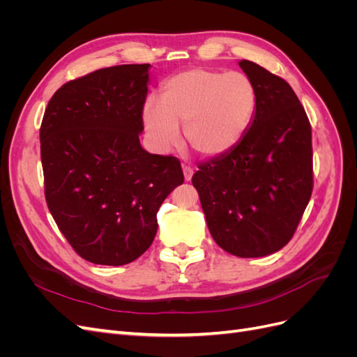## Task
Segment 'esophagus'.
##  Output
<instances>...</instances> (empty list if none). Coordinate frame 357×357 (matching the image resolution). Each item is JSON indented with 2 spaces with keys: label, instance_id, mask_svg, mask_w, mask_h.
Masks as SVG:
<instances>
[{
  "label": "esophagus",
  "instance_id": "34e87169",
  "mask_svg": "<svg viewBox=\"0 0 357 357\" xmlns=\"http://www.w3.org/2000/svg\"><path fill=\"white\" fill-rule=\"evenodd\" d=\"M183 174H185V180L189 181L193 176V168L189 165H183Z\"/></svg>",
  "mask_w": 357,
  "mask_h": 357
}]
</instances>
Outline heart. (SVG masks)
<instances>
[{
    "label": "heart",
    "instance_id": "obj_1",
    "mask_svg": "<svg viewBox=\"0 0 357 357\" xmlns=\"http://www.w3.org/2000/svg\"><path fill=\"white\" fill-rule=\"evenodd\" d=\"M256 110L257 91L245 74L192 68L162 84L160 102L144 104L143 122L159 152L178 144V125H185L192 150L204 158H219L243 142Z\"/></svg>",
    "mask_w": 357,
    "mask_h": 357
}]
</instances>
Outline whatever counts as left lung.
<instances>
[{
	"label": "left lung",
	"instance_id": "obj_1",
	"mask_svg": "<svg viewBox=\"0 0 357 357\" xmlns=\"http://www.w3.org/2000/svg\"><path fill=\"white\" fill-rule=\"evenodd\" d=\"M238 63L257 91L255 121L232 152L198 165L192 185L214 241L231 255L261 257L291 240L311 198V125L284 79Z\"/></svg>",
	"mask_w": 357,
	"mask_h": 357
}]
</instances>
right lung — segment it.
Listing matches in <instances>:
<instances>
[{"label": "right lung", "mask_w": 357, "mask_h": 357, "mask_svg": "<svg viewBox=\"0 0 357 357\" xmlns=\"http://www.w3.org/2000/svg\"><path fill=\"white\" fill-rule=\"evenodd\" d=\"M150 63L101 68L62 84L40 128L49 211L84 261L125 265L158 231L164 199L185 181L180 160L139 144Z\"/></svg>", "instance_id": "right-lung-1"}]
</instances>
